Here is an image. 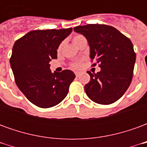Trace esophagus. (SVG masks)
I'll return each mask as SVG.
<instances>
[{
    "mask_svg": "<svg viewBox=\"0 0 147 147\" xmlns=\"http://www.w3.org/2000/svg\"><path fill=\"white\" fill-rule=\"evenodd\" d=\"M75 74H76V77H79L80 76V72H76V73H75Z\"/></svg>",
    "mask_w": 147,
    "mask_h": 147,
    "instance_id": "1",
    "label": "esophagus"
}]
</instances>
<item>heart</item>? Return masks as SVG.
<instances>
[{
    "instance_id": "obj_1",
    "label": "heart",
    "mask_w": 147,
    "mask_h": 147,
    "mask_svg": "<svg viewBox=\"0 0 147 147\" xmlns=\"http://www.w3.org/2000/svg\"><path fill=\"white\" fill-rule=\"evenodd\" d=\"M84 37L82 36V35H80V34H78V35H76V36L73 38V43L74 45H76L77 42L80 41V39L83 38ZM61 48V46L59 47V49ZM81 67V63L80 62H74L71 64V67H73V68H80Z\"/></svg>"
}]
</instances>
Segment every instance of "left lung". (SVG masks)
<instances>
[{
	"instance_id": "8db88e82",
	"label": "left lung",
	"mask_w": 147,
	"mask_h": 147,
	"mask_svg": "<svg viewBox=\"0 0 147 147\" xmlns=\"http://www.w3.org/2000/svg\"><path fill=\"white\" fill-rule=\"evenodd\" d=\"M86 37L90 47V58L101 71H87L90 81L85 91L93 102L109 105L120 99L129 87L133 76L136 55L127 37L105 24H87L74 27Z\"/></svg>"
}]
</instances>
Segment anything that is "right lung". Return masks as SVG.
<instances>
[{
  "label": "right lung",
  "mask_w": 147,
  "mask_h": 147,
  "mask_svg": "<svg viewBox=\"0 0 147 147\" xmlns=\"http://www.w3.org/2000/svg\"><path fill=\"white\" fill-rule=\"evenodd\" d=\"M71 31L72 28L32 30L13 45L10 64L16 83L40 108H50L62 102L76 78L70 70L52 73L49 69V61L57 58L58 46Z\"/></svg>",
  "instance_id": "obj_1"
}]
</instances>
